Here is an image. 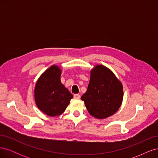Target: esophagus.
<instances>
[{"label":"esophagus","instance_id":"1","mask_svg":"<svg viewBox=\"0 0 158 158\" xmlns=\"http://www.w3.org/2000/svg\"><path fill=\"white\" fill-rule=\"evenodd\" d=\"M74 98H77V99H78V98H80V94H74Z\"/></svg>","mask_w":158,"mask_h":158}]
</instances>
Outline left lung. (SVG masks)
<instances>
[{
  "mask_svg": "<svg viewBox=\"0 0 158 158\" xmlns=\"http://www.w3.org/2000/svg\"><path fill=\"white\" fill-rule=\"evenodd\" d=\"M123 88L111 70L97 65L91 71L88 89L81 99L89 113L98 118H106L121 107Z\"/></svg>",
  "mask_w": 158,
  "mask_h": 158,
  "instance_id": "1",
  "label": "left lung"
}]
</instances>
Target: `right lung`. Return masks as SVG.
<instances>
[{
	"label": "right lung",
	"instance_id": "right-lung-1",
	"mask_svg": "<svg viewBox=\"0 0 158 158\" xmlns=\"http://www.w3.org/2000/svg\"><path fill=\"white\" fill-rule=\"evenodd\" d=\"M61 70L52 65L38 79L35 88L37 107L50 117L59 115L69 106L73 95L60 82Z\"/></svg>",
	"mask_w": 158,
	"mask_h": 158
}]
</instances>
